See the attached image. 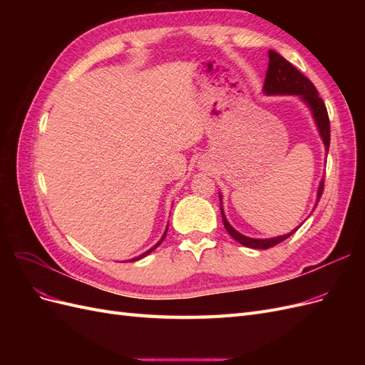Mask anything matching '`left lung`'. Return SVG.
<instances>
[{
    "label": "left lung",
    "mask_w": 365,
    "mask_h": 365,
    "mask_svg": "<svg viewBox=\"0 0 365 365\" xmlns=\"http://www.w3.org/2000/svg\"><path fill=\"white\" fill-rule=\"evenodd\" d=\"M268 71L267 77H264V83H263V93L267 96H297L300 101L309 108V111L312 114V118L315 121V126L318 129V134L323 140L326 155L329 152V145H330V123H329V115H327V109L324 102L319 98L317 88L314 83L307 79L304 74L298 71L292 63H289L277 51L269 50L268 51ZM324 190V180L319 181L318 190H317V202L315 207L322 197V193ZM219 200H220V215H222L224 220V227L228 231V235L237 240L239 244L244 247L252 248V250H268L274 245L280 244L284 239H288L292 236L295 231L302 227V224L297 228H294L291 233L277 236V237H268V239H256V237H248L245 235L239 233L236 228L231 227V224L227 220V216L224 213L222 208V195L219 193Z\"/></svg>",
    "instance_id": "8db88e82"
}]
</instances>
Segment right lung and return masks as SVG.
<instances>
[{
    "instance_id": "add662e5",
    "label": "right lung",
    "mask_w": 365,
    "mask_h": 365,
    "mask_svg": "<svg viewBox=\"0 0 365 365\" xmlns=\"http://www.w3.org/2000/svg\"><path fill=\"white\" fill-rule=\"evenodd\" d=\"M168 228H169V224H168V227H165V231H164V235L161 236V239L157 242V244L155 245H153L152 248H149L146 252H143V254H140V256H137V257H134V259H130V260H128V262H135V260H140V259H143V257H146L148 256V254H150L153 250H155L158 245H161V242L164 240V237H165V233H168Z\"/></svg>"
}]
</instances>
